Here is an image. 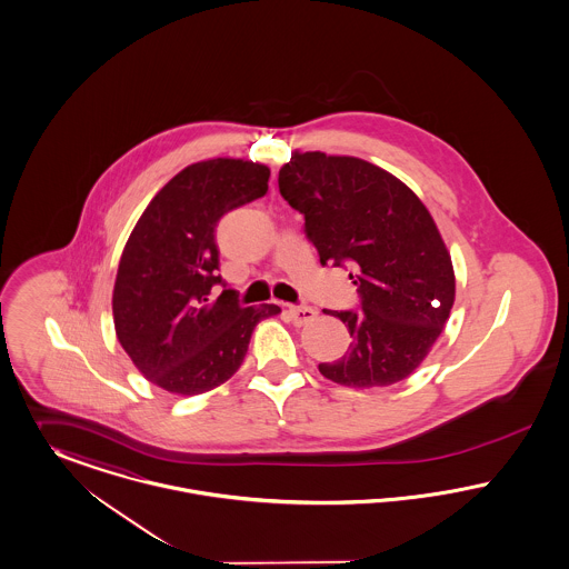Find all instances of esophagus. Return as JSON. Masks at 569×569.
<instances>
[{
  "instance_id": "1",
  "label": "esophagus",
  "mask_w": 569,
  "mask_h": 569,
  "mask_svg": "<svg viewBox=\"0 0 569 569\" xmlns=\"http://www.w3.org/2000/svg\"><path fill=\"white\" fill-rule=\"evenodd\" d=\"M288 311H290L295 325H309L318 316V311L313 307H307V305H292Z\"/></svg>"
}]
</instances>
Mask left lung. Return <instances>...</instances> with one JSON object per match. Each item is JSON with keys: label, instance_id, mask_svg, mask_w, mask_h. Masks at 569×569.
Listing matches in <instances>:
<instances>
[{"label": "left lung", "instance_id": "1", "mask_svg": "<svg viewBox=\"0 0 569 569\" xmlns=\"http://www.w3.org/2000/svg\"><path fill=\"white\" fill-rule=\"evenodd\" d=\"M279 193L305 217L320 264L350 268L359 307L325 311L352 337L341 359L320 363L346 387H389L428 357L449 318L456 279L421 200L385 169L355 157L297 152L279 169Z\"/></svg>", "mask_w": 569, "mask_h": 569}]
</instances>
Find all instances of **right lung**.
<instances>
[{"mask_svg":"<svg viewBox=\"0 0 569 569\" xmlns=\"http://www.w3.org/2000/svg\"><path fill=\"white\" fill-rule=\"evenodd\" d=\"M267 166L212 159L176 173L148 203L113 286L116 335L152 385L198 396L234 376L260 320L277 305L242 307L219 274L223 214L267 196ZM221 284L214 300L209 292Z\"/></svg>","mask_w":569,"mask_h":569,"instance_id":"obj_1","label":"right lung"}]
</instances>
